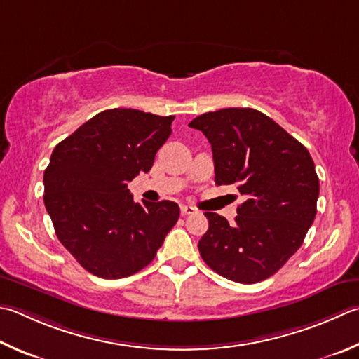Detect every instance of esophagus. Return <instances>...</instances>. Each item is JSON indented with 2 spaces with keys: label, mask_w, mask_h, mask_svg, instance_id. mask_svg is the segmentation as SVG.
Instances as JSON below:
<instances>
[{
  "label": "esophagus",
  "mask_w": 359,
  "mask_h": 359,
  "mask_svg": "<svg viewBox=\"0 0 359 359\" xmlns=\"http://www.w3.org/2000/svg\"><path fill=\"white\" fill-rule=\"evenodd\" d=\"M180 213H182V217H187V215H193V213H196V208L194 207H191V205H182L180 207Z\"/></svg>",
  "instance_id": "esophagus-1"
}]
</instances>
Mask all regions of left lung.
Segmentation results:
<instances>
[{
	"instance_id": "8db88e82",
	"label": "left lung",
	"mask_w": 359,
	"mask_h": 359,
	"mask_svg": "<svg viewBox=\"0 0 359 359\" xmlns=\"http://www.w3.org/2000/svg\"><path fill=\"white\" fill-rule=\"evenodd\" d=\"M212 144L215 184L236 185L245 201L236 223L205 212L201 257L226 279L254 284L302 246L317 213L318 177L302 142L252 108H224L188 123Z\"/></svg>"
}]
</instances>
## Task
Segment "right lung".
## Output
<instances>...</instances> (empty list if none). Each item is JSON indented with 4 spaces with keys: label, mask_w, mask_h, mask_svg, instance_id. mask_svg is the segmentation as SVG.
I'll use <instances>...</instances> for the list:
<instances>
[{
    "label": "right lung",
    "mask_w": 359,
    "mask_h": 359,
    "mask_svg": "<svg viewBox=\"0 0 359 359\" xmlns=\"http://www.w3.org/2000/svg\"><path fill=\"white\" fill-rule=\"evenodd\" d=\"M174 116L132 108L90 117L55 147L43 172L45 208L64 248L103 279L135 275L157 256L180 208L135 202L128 190L171 135Z\"/></svg>",
    "instance_id": "obj_1"
}]
</instances>
